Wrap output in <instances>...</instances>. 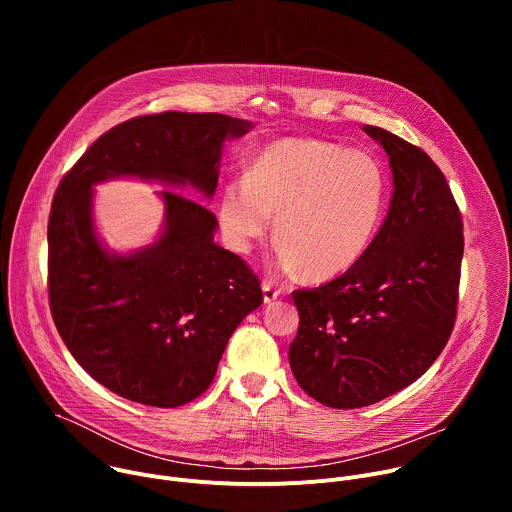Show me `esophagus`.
<instances>
[{
  "instance_id": "1",
  "label": "esophagus",
  "mask_w": 512,
  "mask_h": 512,
  "mask_svg": "<svg viewBox=\"0 0 512 512\" xmlns=\"http://www.w3.org/2000/svg\"><path fill=\"white\" fill-rule=\"evenodd\" d=\"M261 289H263V300H265V304H271L273 300H277V298L281 296V289H277L271 281H263Z\"/></svg>"
}]
</instances>
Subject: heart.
Here are the masks:
<instances>
[{"instance_id":"1","label":"heart","mask_w":512,"mask_h":512,"mask_svg":"<svg viewBox=\"0 0 512 512\" xmlns=\"http://www.w3.org/2000/svg\"><path fill=\"white\" fill-rule=\"evenodd\" d=\"M381 162L322 139H279L261 148L218 202V225L235 253L247 255L269 231L279 263L312 281L348 271L369 251L387 204Z\"/></svg>"}]
</instances>
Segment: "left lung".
<instances>
[{
  "mask_svg": "<svg viewBox=\"0 0 512 512\" xmlns=\"http://www.w3.org/2000/svg\"><path fill=\"white\" fill-rule=\"evenodd\" d=\"M389 156L393 198L369 251L340 277L296 289L289 367L322 405H373L417 381L450 340L464 255L462 214L417 145L364 127Z\"/></svg>",
  "mask_w": 512,
  "mask_h": 512,
  "instance_id": "8db88e82",
  "label": "left lung"
}]
</instances>
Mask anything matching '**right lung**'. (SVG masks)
Here are the masks:
<instances>
[{"label": "right lung", "mask_w": 512, "mask_h": 512, "mask_svg": "<svg viewBox=\"0 0 512 512\" xmlns=\"http://www.w3.org/2000/svg\"><path fill=\"white\" fill-rule=\"evenodd\" d=\"M249 121L164 111L103 133L60 180L48 218V300L60 338L109 391L152 407L200 397L243 318L261 306L259 277L212 239L216 216L164 190L166 229L148 249L109 255L93 229V184L137 176L212 196L223 141Z\"/></svg>", "instance_id": "right-lung-1"}]
</instances>
